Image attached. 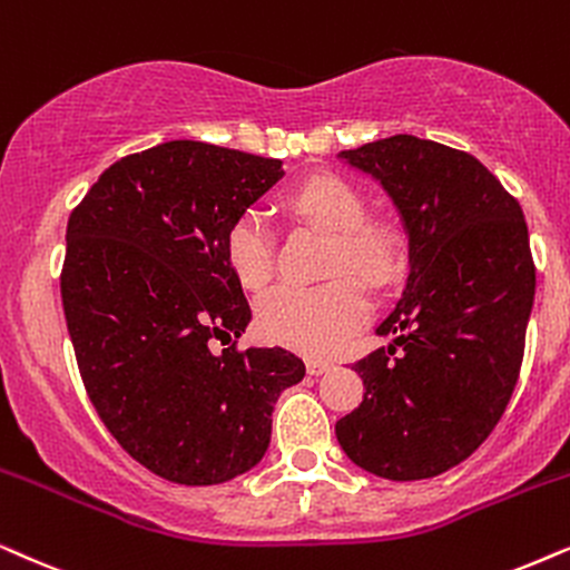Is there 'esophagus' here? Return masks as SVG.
<instances>
[{
	"mask_svg": "<svg viewBox=\"0 0 570 570\" xmlns=\"http://www.w3.org/2000/svg\"><path fill=\"white\" fill-rule=\"evenodd\" d=\"M331 367H333L331 360H321V356H317V360H315V356H313V360H307V373L315 375V377L325 375Z\"/></svg>",
	"mask_w": 570,
	"mask_h": 570,
	"instance_id": "obj_1",
	"label": "esophagus"
}]
</instances>
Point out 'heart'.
<instances>
[{
  "label": "heart",
  "instance_id": "1",
  "mask_svg": "<svg viewBox=\"0 0 570 570\" xmlns=\"http://www.w3.org/2000/svg\"><path fill=\"white\" fill-rule=\"evenodd\" d=\"M286 208L299 222L331 234L325 276L354 273L373 289L396 281L404 263L399 226L367 218V200L336 174L302 179L286 195ZM226 263L247 292H261L273 276V234L257 210H247L224 239ZM367 315V299L356 281L338 276L323 286H278L257 302V328L273 344L305 354H325L346 338Z\"/></svg>",
  "mask_w": 570,
  "mask_h": 570
}]
</instances>
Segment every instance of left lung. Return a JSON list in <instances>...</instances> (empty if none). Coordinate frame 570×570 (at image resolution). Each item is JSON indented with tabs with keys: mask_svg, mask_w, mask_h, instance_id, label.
<instances>
[{
	"mask_svg": "<svg viewBox=\"0 0 570 570\" xmlns=\"http://www.w3.org/2000/svg\"><path fill=\"white\" fill-rule=\"evenodd\" d=\"M338 158L389 193L409 278L375 331L393 341L354 362L364 396L336 438L364 472L430 480L480 449L519 381L537 284L527 222L464 150L393 135Z\"/></svg>",
	"mask_w": 570,
	"mask_h": 570,
	"instance_id": "obj_1",
	"label": "left lung"
}]
</instances>
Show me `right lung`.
Wrapping results in <instances>:
<instances>
[{
  "instance_id": "right-lung-1",
  "label": "right lung",
  "mask_w": 570,
  "mask_h": 570,
  "mask_svg": "<svg viewBox=\"0 0 570 570\" xmlns=\"http://www.w3.org/2000/svg\"><path fill=\"white\" fill-rule=\"evenodd\" d=\"M284 177L278 158L169 140L111 164L67 222L62 305L90 404L117 443L177 484H222L265 456L286 348H224L249 305L229 226Z\"/></svg>"
}]
</instances>
